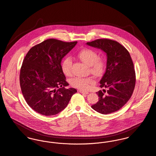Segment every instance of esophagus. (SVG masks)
<instances>
[{
	"label": "esophagus",
	"instance_id": "esophagus-1",
	"mask_svg": "<svg viewBox=\"0 0 156 156\" xmlns=\"http://www.w3.org/2000/svg\"><path fill=\"white\" fill-rule=\"evenodd\" d=\"M80 92L81 94H89V92H86V91H83V90H80Z\"/></svg>",
	"mask_w": 156,
	"mask_h": 156
}]
</instances>
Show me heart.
Listing matches in <instances>:
<instances>
[{
    "label": "heart",
    "instance_id": "1",
    "mask_svg": "<svg viewBox=\"0 0 156 156\" xmlns=\"http://www.w3.org/2000/svg\"><path fill=\"white\" fill-rule=\"evenodd\" d=\"M78 58L86 64L89 66L90 72L96 76H102L105 70L106 63L105 60L99 58L98 53L90 49H83L78 53ZM72 60L70 57H65L62 60L61 67L64 75L69 76L72 74ZM92 77H75L71 80V85L80 90H87L90 85L94 83Z\"/></svg>",
    "mask_w": 156,
    "mask_h": 156
}]
</instances>
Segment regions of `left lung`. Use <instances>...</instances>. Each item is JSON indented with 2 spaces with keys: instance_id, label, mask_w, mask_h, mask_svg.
<instances>
[{
  "instance_id": "obj_1",
  "label": "left lung",
  "mask_w": 156,
  "mask_h": 156,
  "mask_svg": "<svg viewBox=\"0 0 156 156\" xmlns=\"http://www.w3.org/2000/svg\"><path fill=\"white\" fill-rule=\"evenodd\" d=\"M86 44L101 49L107 57L106 70L100 81V87H105L108 90L96 92L99 101L91 107L101 114L115 112L128 101L135 87L136 73L129 53L119 43L108 38L97 39Z\"/></svg>"
}]
</instances>
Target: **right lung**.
Segmentation results:
<instances>
[{"label": "right lung", "instance_id": "1", "mask_svg": "<svg viewBox=\"0 0 156 156\" xmlns=\"http://www.w3.org/2000/svg\"><path fill=\"white\" fill-rule=\"evenodd\" d=\"M77 41L64 42L50 38L33 46L20 69V85L28 105L44 116L57 115L67 105L77 90L69 85L62 72V58Z\"/></svg>", "mask_w": 156, "mask_h": 156}]
</instances>
